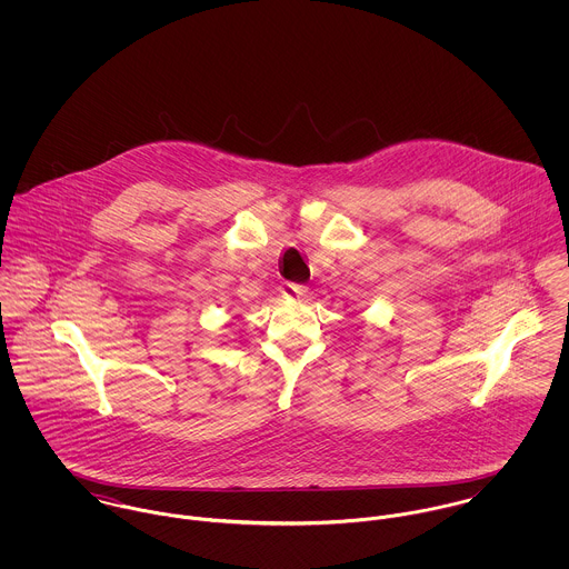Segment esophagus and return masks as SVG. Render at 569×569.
I'll use <instances>...</instances> for the list:
<instances>
[{"label": "esophagus", "mask_w": 569, "mask_h": 569, "mask_svg": "<svg viewBox=\"0 0 569 569\" xmlns=\"http://www.w3.org/2000/svg\"><path fill=\"white\" fill-rule=\"evenodd\" d=\"M309 293V287L305 284H298V282H284L282 284V296L289 298V300H300Z\"/></svg>", "instance_id": "obj_1"}]
</instances>
